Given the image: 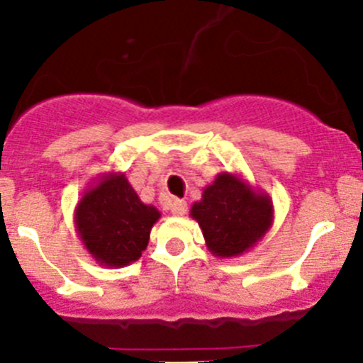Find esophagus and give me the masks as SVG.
<instances>
[{
  "label": "esophagus",
  "instance_id": "34e87169",
  "mask_svg": "<svg viewBox=\"0 0 363 363\" xmlns=\"http://www.w3.org/2000/svg\"><path fill=\"white\" fill-rule=\"evenodd\" d=\"M186 211H188V203H186L184 200L174 199L170 202V212L174 216H184Z\"/></svg>",
  "mask_w": 363,
  "mask_h": 363
}]
</instances>
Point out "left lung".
<instances>
[{"instance_id": "obj_1", "label": "left lung", "mask_w": 363, "mask_h": 363, "mask_svg": "<svg viewBox=\"0 0 363 363\" xmlns=\"http://www.w3.org/2000/svg\"><path fill=\"white\" fill-rule=\"evenodd\" d=\"M189 216L202 228L205 246L218 258H235L265 237L274 223L270 196L239 174L221 172L203 188Z\"/></svg>"}]
</instances>
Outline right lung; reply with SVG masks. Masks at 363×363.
I'll use <instances>...</instances> for the list:
<instances>
[{"mask_svg":"<svg viewBox=\"0 0 363 363\" xmlns=\"http://www.w3.org/2000/svg\"><path fill=\"white\" fill-rule=\"evenodd\" d=\"M161 212L138 199L123 172L100 175L75 207V230L87 252L107 269L137 262Z\"/></svg>","mask_w":363,"mask_h":363,"instance_id":"right-lung-1","label":"right lung"}]
</instances>
